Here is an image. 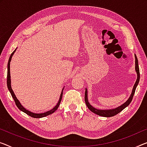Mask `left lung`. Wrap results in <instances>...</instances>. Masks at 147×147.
I'll use <instances>...</instances> for the list:
<instances>
[{"label":"left lung","mask_w":147,"mask_h":147,"mask_svg":"<svg viewBox=\"0 0 147 147\" xmlns=\"http://www.w3.org/2000/svg\"><path fill=\"white\" fill-rule=\"evenodd\" d=\"M135 71H136L137 75V78L136 80V82H135L134 86H133L132 92H131V94L129 96V98H128V100L123 104L121 106L117 107L116 108L113 109H97L96 108L93 107L92 105L90 104L88 102V91L87 89L86 88L85 90V95H84V100L85 103H86V106L92 112L94 113L95 114H97L100 116H102V117H112V116H114L117 115V113L123 110V109H125L126 107H127L130 104V103L132 101V99L133 98V96H134L135 90H136V88L137 85L139 84V80H140V73H139V63H138V59L136 56V55H135Z\"/></svg>","instance_id":"1"}]
</instances>
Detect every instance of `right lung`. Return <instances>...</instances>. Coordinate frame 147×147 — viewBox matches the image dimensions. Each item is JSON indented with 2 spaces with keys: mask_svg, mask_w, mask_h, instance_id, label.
Here are the masks:
<instances>
[{
  "mask_svg": "<svg viewBox=\"0 0 147 147\" xmlns=\"http://www.w3.org/2000/svg\"><path fill=\"white\" fill-rule=\"evenodd\" d=\"M16 49H17V48L14 50V51L12 53V54L10 55V57H9V60H8V66H7V69H8V71H7V86H8V90L10 91V92L11 94V96H12V97L13 98V99H14V100L15 104H16V106L18 107V108L20 110L22 111H23V112L26 113V114H28V115L31 116V117H34V118H41V117H45V116H47V115H49L52 114L53 113H54L55 111L57 109V108H59V106L60 103H61V99H62V96H63V90H64V87L63 88L62 91H61L59 100L57 104H56V106H55L53 108H52L51 109H50V110L46 111V112H44V113H33V112H32V111L28 110L27 109H26L21 104V103L20 102L19 100L17 99L16 96V95L14 94V92H13L12 89V87H11V78H10V61H11V59H12V57L13 55H14V53L16 52Z\"/></svg>",
  "mask_w": 147,
  "mask_h": 147,
  "instance_id": "1",
  "label": "right lung"
}]
</instances>
